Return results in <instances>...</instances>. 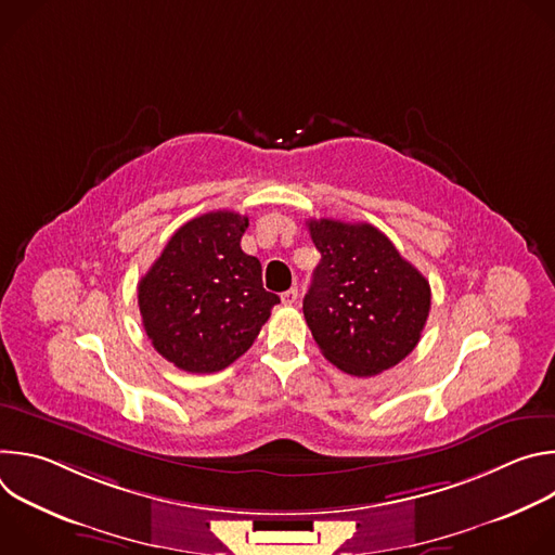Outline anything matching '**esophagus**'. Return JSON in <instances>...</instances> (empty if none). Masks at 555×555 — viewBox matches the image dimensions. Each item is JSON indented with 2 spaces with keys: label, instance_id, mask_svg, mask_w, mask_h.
<instances>
[{
  "label": "esophagus",
  "instance_id": "34e87169",
  "mask_svg": "<svg viewBox=\"0 0 555 555\" xmlns=\"http://www.w3.org/2000/svg\"><path fill=\"white\" fill-rule=\"evenodd\" d=\"M281 300H283V305H296V302H298V289L292 287V289L283 292V294H281Z\"/></svg>",
  "mask_w": 555,
  "mask_h": 555
}]
</instances>
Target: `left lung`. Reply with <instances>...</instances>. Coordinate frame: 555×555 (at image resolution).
<instances>
[{
  "label": "left lung",
  "mask_w": 555,
  "mask_h": 555,
  "mask_svg": "<svg viewBox=\"0 0 555 555\" xmlns=\"http://www.w3.org/2000/svg\"><path fill=\"white\" fill-rule=\"evenodd\" d=\"M321 253L302 313L323 356L349 375L400 364L420 343L430 285L371 223L309 219Z\"/></svg>",
  "instance_id": "8db88e82"
}]
</instances>
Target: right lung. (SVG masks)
I'll list each match as a JSON object with an SVG mask.
<instances>
[{"label":"right lung","instance_id":"right-lung-1","mask_svg":"<svg viewBox=\"0 0 555 555\" xmlns=\"http://www.w3.org/2000/svg\"><path fill=\"white\" fill-rule=\"evenodd\" d=\"M248 217L215 210L186 221L138 283L153 349L189 373H215L244 356L281 298L242 250Z\"/></svg>","mask_w":555,"mask_h":555}]
</instances>
